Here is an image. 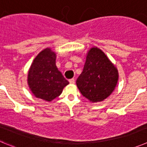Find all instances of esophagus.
<instances>
[{"instance_id":"obj_1","label":"esophagus","mask_w":147,"mask_h":147,"mask_svg":"<svg viewBox=\"0 0 147 147\" xmlns=\"http://www.w3.org/2000/svg\"><path fill=\"white\" fill-rule=\"evenodd\" d=\"M69 83H72V84H74V83H75V79H74V78L70 79V80H69Z\"/></svg>"}]
</instances>
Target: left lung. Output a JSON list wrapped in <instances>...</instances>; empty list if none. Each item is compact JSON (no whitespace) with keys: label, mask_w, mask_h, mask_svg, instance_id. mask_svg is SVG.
Listing matches in <instances>:
<instances>
[{"label":"left lung","mask_w":147,"mask_h":147,"mask_svg":"<svg viewBox=\"0 0 147 147\" xmlns=\"http://www.w3.org/2000/svg\"><path fill=\"white\" fill-rule=\"evenodd\" d=\"M118 78V70L106 55L100 49L92 47L88 52L83 72L76 84L83 96L96 102L111 94Z\"/></svg>","instance_id":"8db88e82"}]
</instances>
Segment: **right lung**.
<instances>
[{"instance_id": "right-lung-1", "label": "right lung", "mask_w": 147, "mask_h": 147, "mask_svg": "<svg viewBox=\"0 0 147 147\" xmlns=\"http://www.w3.org/2000/svg\"><path fill=\"white\" fill-rule=\"evenodd\" d=\"M56 55L46 48L34 59L28 74L29 88L37 98L51 102L61 94L69 84L55 65Z\"/></svg>"}]
</instances>
